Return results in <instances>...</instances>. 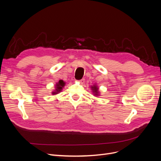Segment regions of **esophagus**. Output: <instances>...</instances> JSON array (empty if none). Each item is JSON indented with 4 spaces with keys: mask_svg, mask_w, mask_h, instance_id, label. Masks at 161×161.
<instances>
[{
    "mask_svg": "<svg viewBox=\"0 0 161 161\" xmlns=\"http://www.w3.org/2000/svg\"><path fill=\"white\" fill-rule=\"evenodd\" d=\"M78 81H79L81 84H83V83H84V81H85V80H84V79H81V80H79Z\"/></svg>",
    "mask_w": 161,
    "mask_h": 161,
    "instance_id": "obj_1",
    "label": "esophagus"
}]
</instances>
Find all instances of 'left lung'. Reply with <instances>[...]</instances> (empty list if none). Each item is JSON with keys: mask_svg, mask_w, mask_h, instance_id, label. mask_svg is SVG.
Segmentation results:
<instances>
[{"mask_svg": "<svg viewBox=\"0 0 161 161\" xmlns=\"http://www.w3.org/2000/svg\"><path fill=\"white\" fill-rule=\"evenodd\" d=\"M91 89H92V92L94 93V96H98V95H99L98 88L97 86H96V85H93V86H92V87H91Z\"/></svg>", "mask_w": 161, "mask_h": 161, "instance_id": "8db88e82", "label": "left lung"}]
</instances>
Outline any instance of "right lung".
<instances>
[{
	"instance_id": "add662e5",
	"label": "right lung",
	"mask_w": 161,
	"mask_h": 161,
	"mask_svg": "<svg viewBox=\"0 0 161 161\" xmlns=\"http://www.w3.org/2000/svg\"><path fill=\"white\" fill-rule=\"evenodd\" d=\"M65 83L64 82L63 80H59L57 83H56V90L53 91V92H52V94H58L59 92H60L61 91H62V89H63V88L64 87V86H65Z\"/></svg>"
}]
</instances>
